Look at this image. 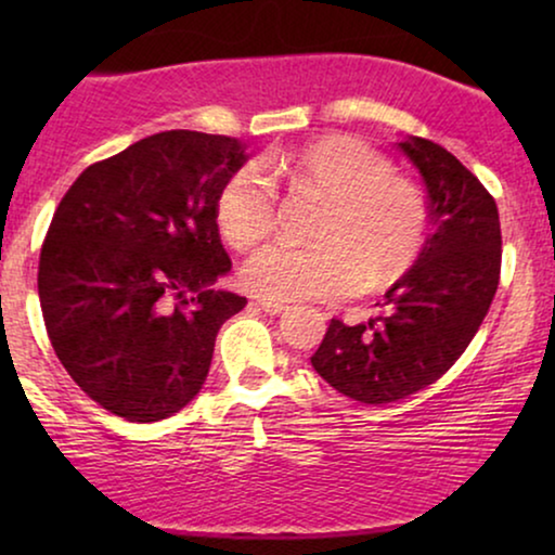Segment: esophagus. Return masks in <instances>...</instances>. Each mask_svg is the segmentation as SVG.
Segmentation results:
<instances>
[{
	"mask_svg": "<svg viewBox=\"0 0 555 555\" xmlns=\"http://www.w3.org/2000/svg\"><path fill=\"white\" fill-rule=\"evenodd\" d=\"M257 306H260V310H264V313H270V315H278V313H283V310H287L285 302H280V300H257Z\"/></svg>",
	"mask_w": 555,
	"mask_h": 555,
	"instance_id": "obj_1",
	"label": "esophagus"
}]
</instances>
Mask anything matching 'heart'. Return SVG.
Returning <instances> with one entry per match:
<instances>
[{"label": "heart", "mask_w": 555, "mask_h": 555, "mask_svg": "<svg viewBox=\"0 0 555 555\" xmlns=\"http://www.w3.org/2000/svg\"><path fill=\"white\" fill-rule=\"evenodd\" d=\"M323 199L313 245L275 242L255 253L242 280L264 300H325L359 287L378 291L404 278L427 242L429 204L414 179L393 171L382 151L356 135H325L300 149L268 151L219 186L222 237L249 249L272 232L278 189Z\"/></svg>", "instance_id": "b5f03b06"}]
</instances>
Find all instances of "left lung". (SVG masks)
<instances>
[{
	"label": "left lung",
	"mask_w": 555,
	"mask_h": 555,
	"mask_svg": "<svg viewBox=\"0 0 555 555\" xmlns=\"http://www.w3.org/2000/svg\"><path fill=\"white\" fill-rule=\"evenodd\" d=\"M420 169L435 232L420 260L384 295V313L333 318L310 363L361 404H389L435 384L475 338L500 283L498 204L457 156L427 139L399 143Z\"/></svg>",
	"instance_id": "8db88e82"
}]
</instances>
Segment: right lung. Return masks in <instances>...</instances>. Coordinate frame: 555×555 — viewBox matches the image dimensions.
<instances>
[{
    "label": "right lung",
    "instance_id": "1",
    "mask_svg": "<svg viewBox=\"0 0 555 555\" xmlns=\"http://www.w3.org/2000/svg\"><path fill=\"white\" fill-rule=\"evenodd\" d=\"M245 164L230 135L164 131L90 164L60 199L40 249L44 328L73 382L128 422L184 409L217 333L247 298L230 272L219 186Z\"/></svg>",
    "mask_w": 555,
    "mask_h": 555
}]
</instances>
